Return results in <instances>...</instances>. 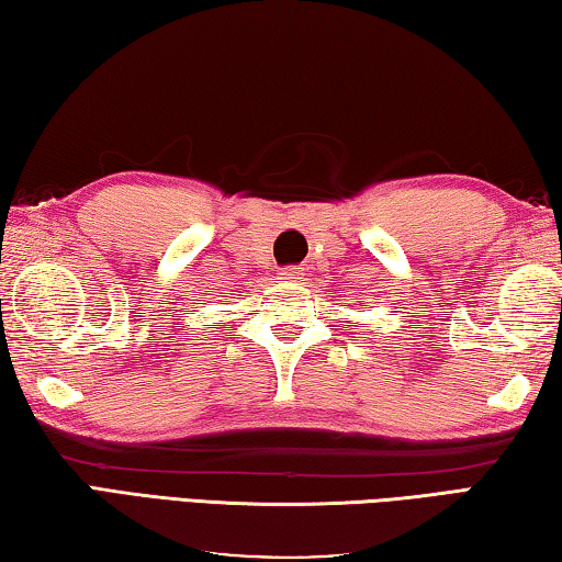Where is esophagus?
<instances>
[{"label":"esophagus","instance_id":"obj_1","mask_svg":"<svg viewBox=\"0 0 562 562\" xmlns=\"http://www.w3.org/2000/svg\"><path fill=\"white\" fill-rule=\"evenodd\" d=\"M281 276L286 281H293V279H299V269H296V266H286V269L281 271Z\"/></svg>","mask_w":562,"mask_h":562}]
</instances>
